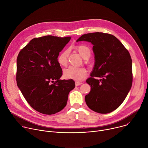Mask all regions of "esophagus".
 <instances>
[{
  "label": "esophagus",
  "instance_id": "esophagus-1",
  "mask_svg": "<svg viewBox=\"0 0 148 148\" xmlns=\"http://www.w3.org/2000/svg\"><path fill=\"white\" fill-rule=\"evenodd\" d=\"M83 82H80V81H75V86H78L81 84H82Z\"/></svg>",
  "mask_w": 148,
  "mask_h": 148
}]
</instances>
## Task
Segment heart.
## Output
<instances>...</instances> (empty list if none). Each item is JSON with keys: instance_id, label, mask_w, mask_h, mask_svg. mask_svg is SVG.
I'll use <instances>...</instances> for the list:
<instances>
[{"instance_id": "heart-1", "label": "heart", "mask_w": 148, "mask_h": 148, "mask_svg": "<svg viewBox=\"0 0 148 148\" xmlns=\"http://www.w3.org/2000/svg\"><path fill=\"white\" fill-rule=\"evenodd\" d=\"M75 49L79 54L85 60V62H87L91 54L90 49L84 45H78L75 46ZM69 55V49H66L61 51L57 57V62L61 66H66L67 64L68 57ZM87 75V70L84 67H75L69 66L63 71V75L68 79H73L75 80H81L86 77Z\"/></svg>"}]
</instances>
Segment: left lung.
Listing matches in <instances>:
<instances>
[{
  "instance_id": "obj_1",
  "label": "left lung",
  "mask_w": 148,
  "mask_h": 148,
  "mask_svg": "<svg viewBox=\"0 0 148 148\" xmlns=\"http://www.w3.org/2000/svg\"><path fill=\"white\" fill-rule=\"evenodd\" d=\"M93 45L95 65L86 82L91 91L85 97L92 111L110 113L118 108L127 96L132 84V59L128 50L114 36L101 32L87 33L77 41ZM101 79L97 80L96 78Z\"/></svg>"
}]
</instances>
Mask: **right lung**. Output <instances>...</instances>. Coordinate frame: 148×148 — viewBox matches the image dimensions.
Returning a JSON list of instances; mask_svg holds the SVG:
<instances>
[{"mask_svg":"<svg viewBox=\"0 0 148 148\" xmlns=\"http://www.w3.org/2000/svg\"><path fill=\"white\" fill-rule=\"evenodd\" d=\"M70 39L50 35L34 38L18 54L17 86L28 103L38 112L51 115L61 111L75 86L72 79H60L62 71L57 62L60 52Z\"/></svg>","mask_w":148,"mask_h":148,"instance_id":"right-lung-1","label":"right lung"}]
</instances>
